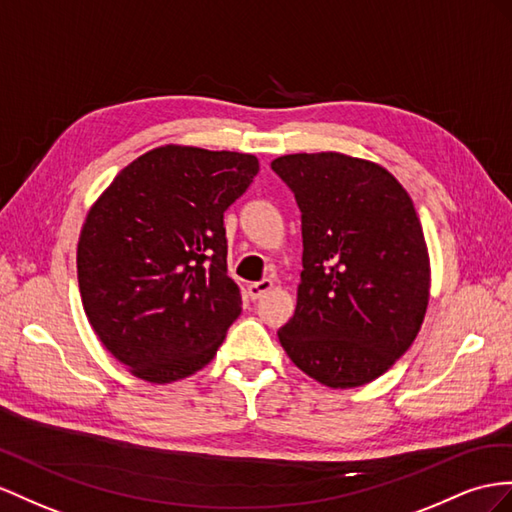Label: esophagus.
<instances>
[{"mask_svg":"<svg viewBox=\"0 0 512 512\" xmlns=\"http://www.w3.org/2000/svg\"><path fill=\"white\" fill-rule=\"evenodd\" d=\"M274 287V281L272 279H264V281H257V283H251L248 285V296H251L253 300H259L261 296H266L270 290Z\"/></svg>","mask_w":512,"mask_h":512,"instance_id":"esophagus-1","label":"esophagus"}]
</instances>
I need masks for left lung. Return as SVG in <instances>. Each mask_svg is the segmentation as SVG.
Returning a JSON list of instances; mask_svg holds the SVG:
<instances>
[{"label": "left lung", "mask_w": 512, "mask_h": 512, "mask_svg": "<svg viewBox=\"0 0 512 512\" xmlns=\"http://www.w3.org/2000/svg\"><path fill=\"white\" fill-rule=\"evenodd\" d=\"M303 214V272L279 342L331 389L376 381L411 348L430 298L422 222L381 164L337 151L272 160Z\"/></svg>", "instance_id": "obj_1"}]
</instances>
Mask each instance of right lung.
I'll use <instances>...</instances> for the list:
<instances>
[{"instance_id": "right-lung-1", "label": "right lung", "mask_w": 512, "mask_h": 512, "mask_svg": "<svg viewBox=\"0 0 512 512\" xmlns=\"http://www.w3.org/2000/svg\"><path fill=\"white\" fill-rule=\"evenodd\" d=\"M257 170L251 153L164 144L90 205L77 242L82 305L101 344L142 381L203 370L240 316L222 216Z\"/></svg>"}]
</instances>
